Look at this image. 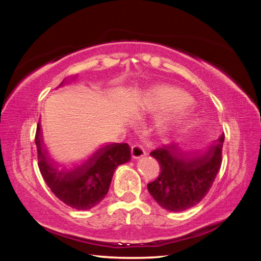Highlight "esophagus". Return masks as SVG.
<instances>
[{
    "label": "esophagus",
    "instance_id": "esophagus-1",
    "mask_svg": "<svg viewBox=\"0 0 261 261\" xmlns=\"http://www.w3.org/2000/svg\"><path fill=\"white\" fill-rule=\"evenodd\" d=\"M130 153H132L133 159H138V158L146 155L145 149L140 145H133L132 149H130Z\"/></svg>",
    "mask_w": 261,
    "mask_h": 261
}]
</instances>
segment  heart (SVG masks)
Wrapping results in <instances>:
<instances>
[{
    "label": "heart",
    "instance_id": "heart-1",
    "mask_svg": "<svg viewBox=\"0 0 261 261\" xmlns=\"http://www.w3.org/2000/svg\"><path fill=\"white\" fill-rule=\"evenodd\" d=\"M192 97L177 87L156 86L144 96L139 106V113L158 114L155 128L164 132L169 126L183 120L192 108Z\"/></svg>",
    "mask_w": 261,
    "mask_h": 261
}]
</instances>
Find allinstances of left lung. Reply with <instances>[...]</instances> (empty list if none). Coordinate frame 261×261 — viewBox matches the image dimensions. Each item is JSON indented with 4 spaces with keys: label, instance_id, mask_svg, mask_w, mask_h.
<instances>
[{
    "label": "left lung",
    "instance_id": "obj_1",
    "mask_svg": "<svg viewBox=\"0 0 261 261\" xmlns=\"http://www.w3.org/2000/svg\"><path fill=\"white\" fill-rule=\"evenodd\" d=\"M222 134L206 153L188 155L169 144L150 152L160 165V174L147 185L160 206L169 211H183L201 201L211 188L222 162Z\"/></svg>",
    "mask_w": 261,
    "mask_h": 261
}]
</instances>
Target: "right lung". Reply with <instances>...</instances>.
Instances as JSON below:
<instances>
[{
    "label": "right lung",
    "mask_w": 261,
    "mask_h": 261,
    "mask_svg": "<svg viewBox=\"0 0 261 261\" xmlns=\"http://www.w3.org/2000/svg\"><path fill=\"white\" fill-rule=\"evenodd\" d=\"M39 122L35 136L38 167L51 192L61 201L77 210H88L97 206L108 194L115 169L130 160L129 146L124 143L102 145L73 169L60 170L45 152Z\"/></svg>",
    "instance_id": "1"
}]
</instances>
